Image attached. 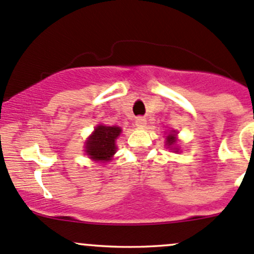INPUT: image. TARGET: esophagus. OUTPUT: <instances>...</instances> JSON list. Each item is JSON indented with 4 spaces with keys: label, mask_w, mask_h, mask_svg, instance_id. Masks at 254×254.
Listing matches in <instances>:
<instances>
[{
    "label": "esophagus",
    "mask_w": 254,
    "mask_h": 254,
    "mask_svg": "<svg viewBox=\"0 0 254 254\" xmlns=\"http://www.w3.org/2000/svg\"><path fill=\"white\" fill-rule=\"evenodd\" d=\"M135 124H136V127H145L146 120L143 119V118H136V120H135Z\"/></svg>",
    "instance_id": "34e87169"
}]
</instances>
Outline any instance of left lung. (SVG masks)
<instances>
[{"label":"left lung","instance_id":"obj_1","mask_svg":"<svg viewBox=\"0 0 254 254\" xmlns=\"http://www.w3.org/2000/svg\"><path fill=\"white\" fill-rule=\"evenodd\" d=\"M175 136H176L175 134H170V135H168V136H167V145H168V146L175 145V143H176Z\"/></svg>","mask_w":254,"mask_h":254}]
</instances>
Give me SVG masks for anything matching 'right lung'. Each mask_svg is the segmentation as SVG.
Returning a JSON list of instances; mask_svg holds the SVG:
<instances>
[{
  "label": "right lung",
  "instance_id": "obj_1",
  "mask_svg": "<svg viewBox=\"0 0 254 254\" xmlns=\"http://www.w3.org/2000/svg\"><path fill=\"white\" fill-rule=\"evenodd\" d=\"M120 132L122 130L118 127H97L92 136L87 140V153L96 161H109L115 153V139Z\"/></svg>",
  "mask_w": 254,
  "mask_h": 254
}]
</instances>
